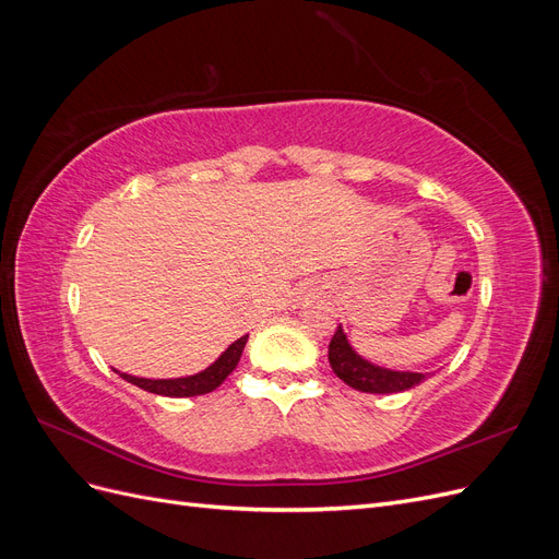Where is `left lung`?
Here are the masks:
<instances>
[{
  "instance_id": "8db88e82",
  "label": "left lung",
  "mask_w": 559,
  "mask_h": 559,
  "mask_svg": "<svg viewBox=\"0 0 559 559\" xmlns=\"http://www.w3.org/2000/svg\"><path fill=\"white\" fill-rule=\"evenodd\" d=\"M329 364L333 368V373L345 384L357 389V392H366V394L405 392V389H413L431 376V373H415V370L384 368V366L368 361L357 349L352 347L343 326H337V331L331 337Z\"/></svg>"
}]
</instances>
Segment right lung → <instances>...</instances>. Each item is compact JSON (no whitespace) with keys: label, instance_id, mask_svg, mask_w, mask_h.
<instances>
[{"label":"right lung","instance_id":"add662e5","mask_svg":"<svg viewBox=\"0 0 559 559\" xmlns=\"http://www.w3.org/2000/svg\"><path fill=\"white\" fill-rule=\"evenodd\" d=\"M247 337L242 335L240 341H235L226 352L218 354V359L214 364H210L205 370H200V373L193 376H186V378H167V380H151V378H138V376H128L121 373V370H116L118 376L123 380H128L130 384H138L144 392L151 394H160V396H173V399H186V396H200V394H210L214 389L222 384L233 370L238 366L240 357H242V349L247 345Z\"/></svg>","mask_w":559,"mask_h":559}]
</instances>
